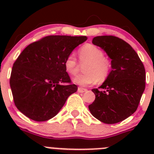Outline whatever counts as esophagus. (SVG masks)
I'll return each instance as SVG.
<instances>
[{
    "instance_id": "1",
    "label": "esophagus",
    "mask_w": 154,
    "mask_h": 154,
    "mask_svg": "<svg viewBox=\"0 0 154 154\" xmlns=\"http://www.w3.org/2000/svg\"><path fill=\"white\" fill-rule=\"evenodd\" d=\"M87 89L86 88H81V87H78V88H77V91L80 93H83L85 92V91H86Z\"/></svg>"
}]
</instances>
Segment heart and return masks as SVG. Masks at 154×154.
<instances>
[{"instance_id":"1","label":"heart","mask_w":154,"mask_h":154,"mask_svg":"<svg viewBox=\"0 0 154 154\" xmlns=\"http://www.w3.org/2000/svg\"><path fill=\"white\" fill-rule=\"evenodd\" d=\"M79 57L84 66L86 73L78 74L73 79L75 84L87 86L94 84L98 80L102 83L109 77L111 70V63L104 57L100 48L91 44H87L79 50ZM64 68L70 75H75L78 71V63L73 54L68 55L64 61Z\"/></svg>"}]
</instances>
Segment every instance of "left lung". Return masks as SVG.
Wrapping results in <instances>:
<instances>
[{
  "label": "left lung",
  "instance_id": "left-lung-1",
  "mask_svg": "<svg viewBox=\"0 0 154 154\" xmlns=\"http://www.w3.org/2000/svg\"><path fill=\"white\" fill-rule=\"evenodd\" d=\"M94 45L111 59L112 70L99 88L91 91L95 100L88 106L94 118L105 124H116L137 109L145 88V69L137 53L125 41L112 35L93 38Z\"/></svg>",
  "mask_w": 154,
  "mask_h": 154
}]
</instances>
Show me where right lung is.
Here are the masks:
<instances>
[{
  "label": "right lung",
  "mask_w": 154,
  "mask_h": 154,
  "mask_svg": "<svg viewBox=\"0 0 154 154\" xmlns=\"http://www.w3.org/2000/svg\"><path fill=\"white\" fill-rule=\"evenodd\" d=\"M86 40V36L48 35L21 53L12 66L10 84L14 103L21 113L35 122H45L60 112L77 90L71 83L64 61Z\"/></svg>",
  "instance_id": "1"
}]
</instances>
